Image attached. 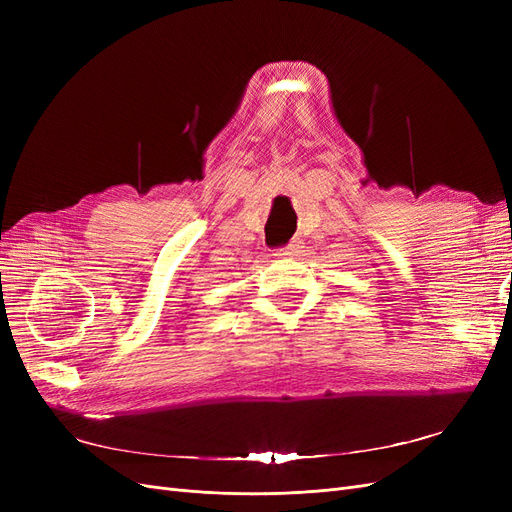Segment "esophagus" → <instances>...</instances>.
I'll return each instance as SVG.
<instances>
[{"label": "esophagus", "instance_id": "1", "mask_svg": "<svg viewBox=\"0 0 512 512\" xmlns=\"http://www.w3.org/2000/svg\"><path fill=\"white\" fill-rule=\"evenodd\" d=\"M301 241L299 239H292L286 247H284V250H280V252H277V256H299L301 254Z\"/></svg>", "mask_w": 512, "mask_h": 512}]
</instances>
